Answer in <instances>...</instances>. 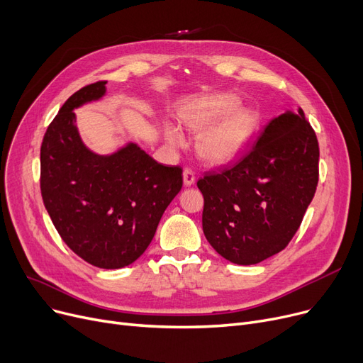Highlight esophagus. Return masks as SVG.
Here are the masks:
<instances>
[{"label": "esophagus", "instance_id": "esophagus-1", "mask_svg": "<svg viewBox=\"0 0 363 363\" xmlns=\"http://www.w3.org/2000/svg\"><path fill=\"white\" fill-rule=\"evenodd\" d=\"M196 182V175L191 169H184V184L186 186H191Z\"/></svg>", "mask_w": 363, "mask_h": 363}]
</instances>
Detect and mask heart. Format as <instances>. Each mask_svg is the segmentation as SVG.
I'll list each match as a JSON object with an SVG mask.
<instances>
[{"instance_id":"heart-1","label":"heart","mask_w":363,"mask_h":363,"mask_svg":"<svg viewBox=\"0 0 363 363\" xmlns=\"http://www.w3.org/2000/svg\"><path fill=\"white\" fill-rule=\"evenodd\" d=\"M188 126L207 129L197 143L199 155L211 163L223 164L237 159L249 144L257 126L256 113L240 107L234 95H222L185 116ZM167 141L179 147L184 137L175 126L166 128Z\"/></svg>"}]
</instances>
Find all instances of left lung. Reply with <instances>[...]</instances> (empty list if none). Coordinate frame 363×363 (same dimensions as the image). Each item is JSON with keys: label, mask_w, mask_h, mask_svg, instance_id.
Listing matches in <instances>:
<instances>
[{"label": "left lung", "mask_w": 363, "mask_h": 363, "mask_svg": "<svg viewBox=\"0 0 363 363\" xmlns=\"http://www.w3.org/2000/svg\"><path fill=\"white\" fill-rule=\"evenodd\" d=\"M318 162L316 133L301 108L272 119L237 162L197 181L207 241L237 264L284 250L315 196Z\"/></svg>", "instance_id": "obj_1"}]
</instances>
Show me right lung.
<instances>
[{"mask_svg":"<svg viewBox=\"0 0 363 363\" xmlns=\"http://www.w3.org/2000/svg\"><path fill=\"white\" fill-rule=\"evenodd\" d=\"M106 84L76 91L47 128L41 194L73 253L97 268L119 269L147 250L166 207L181 191L182 169L157 163L135 143L108 156L86 148L73 110L100 100Z\"/></svg>","mask_w":363,"mask_h":363,"instance_id":"1","label":"right lung"}]
</instances>
